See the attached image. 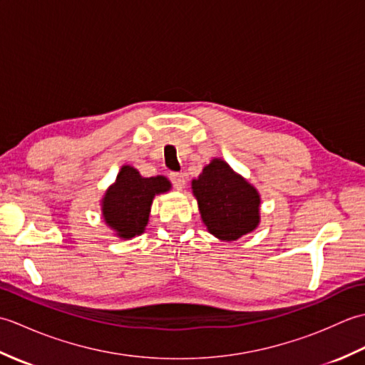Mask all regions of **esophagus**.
I'll return each instance as SVG.
<instances>
[{
	"label": "esophagus",
	"instance_id": "1",
	"mask_svg": "<svg viewBox=\"0 0 365 365\" xmlns=\"http://www.w3.org/2000/svg\"><path fill=\"white\" fill-rule=\"evenodd\" d=\"M169 180L174 185V188H177V190H182L185 187V175L180 173L169 174Z\"/></svg>",
	"mask_w": 365,
	"mask_h": 365
}]
</instances>
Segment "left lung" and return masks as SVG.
Masks as SVG:
<instances>
[{"instance_id": "left-lung-1", "label": "left lung", "mask_w": 365, "mask_h": 365, "mask_svg": "<svg viewBox=\"0 0 365 365\" xmlns=\"http://www.w3.org/2000/svg\"><path fill=\"white\" fill-rule=\"evenodd\" d=\"M208 232L222 242H235L260 222V195L226 161L213 158L191 182Z\"/></svg>"}]
</instances>
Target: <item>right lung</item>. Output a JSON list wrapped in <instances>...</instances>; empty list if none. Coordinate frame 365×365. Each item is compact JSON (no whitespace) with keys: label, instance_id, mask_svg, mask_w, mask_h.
<instances>
[{"label":"right lung","instance_id":"obj_1","mask_svg":"<svg viewBox=\"0 0 365 365\" xmlns=\"http://www.w3.org/2000/svg\"><path fill=\"white\" fill-rule=\"evenodd\" d=\"M169 190L170 182L166 177H143L133 166H122L102 199L103 220L123 240L141 235L149 221L153 197Z\"/></svg>","mask_w":365,"mask_h":365}]
</instances>
